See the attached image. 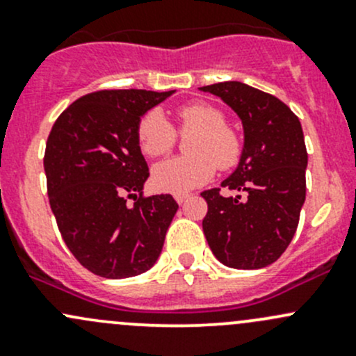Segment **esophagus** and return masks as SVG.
Masks as SVG:
<instances>
[{
	"label": "esophagus",
	"instance_id": "1",
	"mask_svg": "<svg viewBox=\"0 0 356 356\" xmlns=\"http://www.w3.org/2000/svg\"><path fill=\"white\" fill-rule=\"evenodd\" d=\"M174 198H175V201H177L179 204H181V203H184V201L189 198V195H188V193H175Z\"/></svg>",
	"mask_w": 356,
	"mask_h": 356
}]
</instances>
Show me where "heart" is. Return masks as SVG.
Listing matches in <instances>:
<instances>
[{
	"mask_svg": "<svg viewBox=\"0 0 356 356\" xmlns=\"http://www.w3.org/2000/svg\"><path fill=\"white\" fill-rule=\"evenodd\" d=\"M179 131L195 132L188 145V156H175L153 168V182L168 193H184L210 181L217 165L229 168L241 156V141L225 125V115L208 103H191L177 110ZM139 148L146 156H161L172 149L175 131L163 115L153 108L138 124Z\"/></svg>",
	"mask_w": 356,
	"mask_h": 356,
	"instance_id": "b5f03b06",
	"label": "heart"
}]
</instances>
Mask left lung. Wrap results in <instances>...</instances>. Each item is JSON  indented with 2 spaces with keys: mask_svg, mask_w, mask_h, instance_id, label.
<instances>
[{
  "mask_svg": "<svg viewBox=\"0 0 356 356\" xmlns=\"http://www.w3.org/2000/svg\"><path fill=\"white\" fill-rule=\"evenodd\" d=\"M241 118L245 145L236 170L222 188L201 193L208 203L203 232L211 253L231 268L274 264L296 232L307 195L308 155L300 118L268 92L238 81L204 86Z\"/></svg>",
  "mask_w": 356,
  "mask_h": 356,
  "instance_id": "left-lung-1",
  "label": "left lung"
}]
</instances>
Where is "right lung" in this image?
<instances>
[{
	"label": "right lung",
	"mask_w": 356,
	"mask_h": 356,
	"mask_svg": "<svg viewBox=\"0 0 356 356\" xmlns=\"http://www.w3.org/2000/svg\"><path fill=\"white\" fill-rule=\"evenodd\" d=\"M174 92H91L72 103L49 132L44 172L53 215L72 254L99 277H134L160 257L179 204L170 195H141L149 170L138 124Z\"/></svg>",
	"instance_id": "obj_1"
}]
</instances>
